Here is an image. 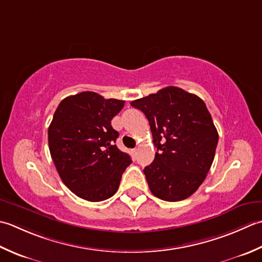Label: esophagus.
Returning <instances> with one entry per match:
<instances>
[{"mask_svg":"<svg viewBox=\"0 0 262 262\" xmlns=\"http://www.w3.org/2000/svg\"><path fill=\"white\" fill-rule=\"evenodd\" d=\"M137 151H138V150H137V149H136V148H135V149H132V154H133V155H135V156H136V155H137Z\"/></svg>","mask_w":262,"mask_h":262,"instance_id":"esophagus-1","label":"esophagus"}]
</instances>
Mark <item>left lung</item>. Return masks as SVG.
Returning <instances> with one entry per match:
<instances>
[{
	"label": "left lung",
	"instance_id": "8db88e82",
	"mask_svg": "<svg viewBox=\"0 0 262 262\" xmlns=\"http://www.w3.org/2000/svg\"><path fill=\"white\" fill-rule=\"evenodd\" d=\"M149 121L157 148L143 169L151 193L181 201L198 190L209 172L218 132L204 100L179 87H166L131 101Z\"/></svg>",
	"mask_w": 262,
	"mask_h": 262
}]
</instances>
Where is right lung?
I'll list each match as a JSON object with an SVG mask.
<instances>
[{
  "mask_svg": "<svg viewBox=\"0 0 262 262\" xmlns=\"http://www.w3.org/2000/svg\"><path fill=\"white\" fill-rule=\"evenodd\" d=\"M124 100L93 92L64 98L49 127V147L63 183L79 198L98 202L116 193L131 157L114 145L111 125Z\"/></svg>",
  "mask_w": 262,
  "mask_h": 262,
  "instance_id": "1",
  "label": "right lung"
}]
</instances>
